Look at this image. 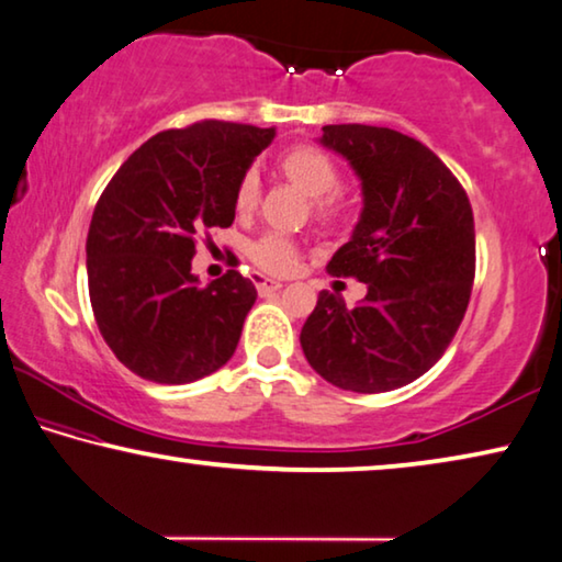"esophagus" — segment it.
<instances>
[{
	"instance_id": "esophagus-1",
	"label": "esophagus",
	"mask_w": 562,
	"mask_h": 562,
	"mask_svg": "<svg viewBox=\"0 0 562 562\" xmlns=\"http://www.w3.org/2000/svg\"><path fill=\"white\" fill-rule=\"evenodd\" d=\"M255 284L259 290V295H265V292H274L282 288L280 280H272V278H265V274H255Z\"/></svg>"
}]
</instances>
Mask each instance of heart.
I'll list each match as a JSON object with an SVG mask.
<instances>
[{
  "instance_id": "1",
  "label": "heart",
  "mask_w": 562,
  "mask_h": 562,
  "mask_svg": "<svg viewBox=\"0 0 562 562\" xmlns=\"http://www.w3.org/2000/svg\"><path fill=\"white\" fill-rule=\"evenodd\" d=\"M280 169L310 199H323V209L330 206L328 196H333L335 189H338L340 176L338 169H335L333 158L325 150L315 146L290 148L280 158ZM259 194H262V181H259V173L255 169H249L241 173L237 189H234V209L239 214L255 212ZM249 255L267 272H290L297 265L295 241L280 232H270L262 239H257L252 249H249Z\"/></svg>"
}]
</instances>
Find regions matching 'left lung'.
I'll return each mask as SVG.
<instances>
[{"label": "left lung", "instance_id": "obj_1", "mask_svg": "<svg viewBox=\"0 0 562 562\" xmlns=\"http://www.w3.org/2000/svg\"><path fill=\"white\" fill-rule=\"evenodd\" d=\"M323 148L361 181L353 234L330 274L368 284L356 307L330 292L303 325L315 373L342 391L383 393L416 381L454 338L474 282V216L464 189L434 150L379 125H325Z\"/></svg>", "mask_w": 562, "mask_h": 562}]
</instances>
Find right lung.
Segmentation results:
<instances>
[{
  "label": "right lung",
  "instance_id": "1",
  "mask_svg": "<svg viewBox=\"0 0 562 562\" xmlns=\"http://www.w3.org/2000/svg\"><path fill=\"white\" fill-rule=\"evenodd\" d=\"M278 131L204 121L133 150L98 199L88 229V290L115 358L140 379L181 386L220 371L257 300L229 270L201 284L196 234L232 227L234 189Z\"/></svg>",
  "mask_w": 562,
  "mask_h": 562
}]
</instances>
